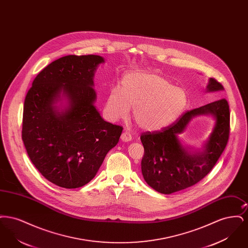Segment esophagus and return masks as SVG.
Segmentation results:
<instances>
[{"label":"esophagus","instance_id":"obj_1","mask_svg":"<svg viewBox=\"0 0 248 248\" xmlns=\"http://www.w3.org/2000/svg\"><path fill=\"white\" fill-rule=\"evenodd\" d=\"M121 140L124 142L131 141L132 140V135L130 134V132H128V131H124L121 136Z\"/></svg>","mask_w":248,"mask_h":248}]
</instances>
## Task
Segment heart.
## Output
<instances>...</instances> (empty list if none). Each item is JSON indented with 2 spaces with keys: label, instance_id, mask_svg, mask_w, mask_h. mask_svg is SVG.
Segmentation results:
<instances>
[{
  "label": "heart",
  "instance_id": "heart-1",
  "mask_svg": "<svg viewBox=\"0 0 248 248\" xmlns=\"http://www.w3.org/2000/svg\"><path fill=\"white\" fill-rule=\"evenodd\" d=\"M187 104L186 92L162 75L131 72L124 77L121 88L110 90L105 109L109 118L118 120L126 118L134 108V120L140 128L158 131L177 121Z\"/></svg>",
  "mask_w": 248,
  "mask_h": 248
}]
</instances>
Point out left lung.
Instances as JSON below:
<instances>
[{
  "label": "left lung",
  "instance_id": "left-lung-1",
  "mask_svg": "<svg viewBox=\"0 0 248 248\" xmlns=\"http://www.w3.org/2000/svg\"><path fill=\"white\" fill-rule=\"evenodd\" d=\"M223 89V85L215 78L209 79L208 92ZM201 114L213 115L216 124L204 152L190 154L181 146L177 134L185 129L190 118ZM229 135L230 108L225 98L187 110L164 129L142 133L141 171L145 181L164 194L193 186L212 170L226 148Z\"/></svg>",
  "mask_w": 248,
  "mask_h": 248
}]
</instances>
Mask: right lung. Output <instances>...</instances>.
I'll return each mask as SVG.
<instances>
[{
    "label": "right lung",
    "instance_id": "right-lung-1",
    "mask_svg": "<svg viewBox=\"0 0 248 248\" xmlns=\"http://www.w3.org/2000/svg\"><path fill=\"white\" fill-rule=\"evenodd\" d=\"M103 58L70 55L50 63L33 80L24 102L22 140L31 161L50 182L80 188L94 178L123 127L94 106V72ZM63 93L69 106L53 104Z\"/></svg>",
    "mask_w": 248,
    "mask_h": 248
}]
</instances>
